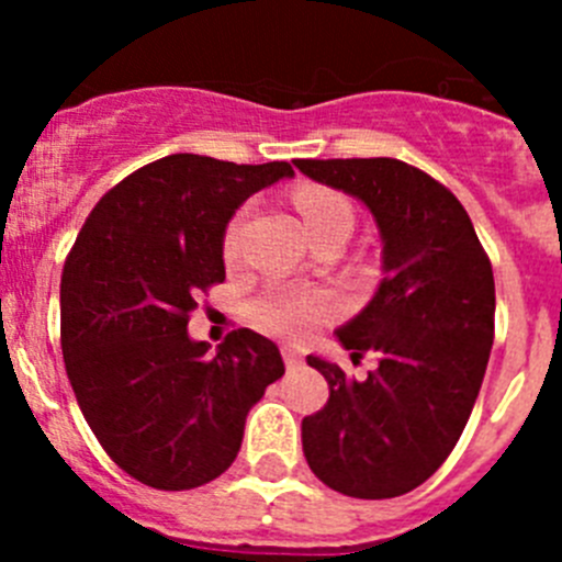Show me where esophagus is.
I'll list each match as a JSON object with an SVG mask.
<instances>
[{
    "label": "esophagus",
    "mask_w": 562,
    "mask_h": 562,
    "mask_svg": "<svg viewBox=\"0 0 562 562\" xmlns=\"http://www.w3.org/2000/svg\"><path fill=\"white\" fill-rule=\"evenodd\" d=\"M281 351H284L286 369H301V362H304V360H301V351H297L295 346H284Z\"/></svg>",
    "instance_id": "1"
}]
</instances>
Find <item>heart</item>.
I'll return each instance as SVG.
<instances>
[{"instance_id":"obj_1","label":"heart","mask_w":562,"mask_h":562,"mask_svg":"<svg viewBox=\"0 0 562 562\" xmlns=\"http://www.w3.org/2000/svg\"><path fill=\"white\" fill-rule=\"evenodd\" d=\"M295 205L304 216L310 233L321 231L335 222H351L349 202L340 193L321 186H306L295 193ZM238 231L241 222L233 220L225 233V258H236L238 252ZM340 304L337 297L326 290H292V286H278L265 292L252 304V321L261 329L281 337H306L315 326L326 324L337 315Z\"/></svg>"}]
</instances>
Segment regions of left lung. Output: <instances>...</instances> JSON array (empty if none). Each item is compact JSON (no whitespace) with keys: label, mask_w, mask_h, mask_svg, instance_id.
Listing matches in <instances>:
<instances>
[{"label":"left lung","mask_w":562,"mask_h":562,"mask_svg":"<svg viewBox=\"0 0 562 562\" xmlns=\"http://www.w3.org/2000/svg\"><path fill=\"white\" fill-rule=\"evenodd\" d=\"M310 180L357 196L382 238V281L366 310L335 331L366 380L324 357L306 362L329 402L301 422L304 456L351 498H396L430 479L456 448L481 391L495 335L493 265L448 188L391 157L295 160Z\"/></svg>","instance_id":"obj_1"}]
</instances>
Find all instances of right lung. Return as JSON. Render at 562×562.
Returning <instances> with one entry per match:
<instances>
[{
  "label": "right lung",
  "mask_w": 562,
  "mask_h": 562,
  "mask_svg": "<svg viewBox=\"0 0 562 562\" xmlns=\"http://www.w3.org/2000/svg\"><path fill=\"white\" fill-rule=\"evenodd\" d=\"M290 162L168 154L128 173L83 222L61 272V351L83 419L154 490H193L236 459L245 422L284 374L265 335L220 349L188 337L196 297L225 281L227 222Z\"/></svg>",
  "instance_id": "add662e5"
}]
</instances>
